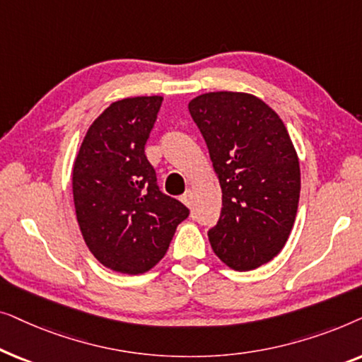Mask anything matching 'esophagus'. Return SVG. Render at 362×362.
<instances>
[{"instance_id":"1","label":"esophagus","mask_w":362,"mask_h":362,"mask_svg":"<svg viewBox=\"0 0 362 362\" xmlns=\"http://www.w3.org/2000/svg\"><path fill=\"white\" fill-rule=\"evenodd\" d=\"M181 201L185 202L187 207H192V201H194V197H192V192L191 191L185 192V194H182V197H181Z\"/></svg>"}]
</instances>
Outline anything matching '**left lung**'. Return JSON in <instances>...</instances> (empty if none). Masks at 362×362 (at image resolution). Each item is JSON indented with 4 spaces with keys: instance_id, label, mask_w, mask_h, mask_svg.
Returning a JSON list of instances; mask_svg holds the SVG:
<instances>
[{
    "instance_id": "obj_1",
    "label": "left lung",
    "mask_w": 362,
    "mask_h": 362,
    "mask_svg": "<svg viewBox=\"0 0 362 362\" xmlns=\"http://www.w3.org/2000/svg\"><path fill=\"white\" fill-rule=\"evenodd\" d=\"M222 191V209L209 230L214 254L249 272L284 249L300 199V161L274 108L245 92H207L189 102Z\"/></svg>"
}]
</instances>
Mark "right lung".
I'll return each mask as SVG.
<instances>
[{"mask_svg": "<svg viewBox=\"0 0 362 362\" xmlns=\"http://www.w3.org/2000/svg\"><path fill=\"white\" fill-rule=\"evenodd\" d=\"M163 97H128L98 115L72 166L77 222L92 255L127 275L151 270L170 247L177 224L189 216L163 194L146 160Z\"/></svg>", "mask_w": 362, "mask_h": 362, "instance_id": "right-lung-1", "label": "right lung"}]
</instances>
